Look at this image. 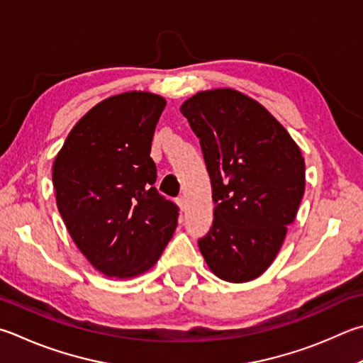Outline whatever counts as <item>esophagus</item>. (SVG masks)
<instances>
[{"label":"esophagus","mask_w":363,"mask_h":363,"mask_svg":"<svg viewBox=\"0 0 363 363\" xmlns=\"http://www.w3.org/2000/svg\"><path fill=\"white\" fill-rule=\"evenodd\" d=\"M176 201H177V204H179L181 211H186V209H187V200H186V196L179 195V196H177V199H176Z\"/></svg>","instance_id":"34e87169"}]
</instances>
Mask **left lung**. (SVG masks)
I'll list each match as a JSON object with an SVG mask.
<instances>
[{
	"label": "left lung",
	"instance_id": "left-lung-1",
	"mask_svg": "<svg viewBox=\"0 0 363 363\" xmlns=\"http://www.w3.org/2000/svg\"><path fill=\"white\" fill-rule=\"evenodd\" d=\"M200 140L213 187L214 220L199 240L220 279L246 282L272 265L305 192V160L287 130L232 89L200 91L182 104Z\"/></svg>",
	"mask_w": 363,
	"mask_h": 363
}]
</instances>
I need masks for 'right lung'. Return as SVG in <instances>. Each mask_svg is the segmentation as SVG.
I'll return each instance as SVG.
<instances>
[{
  "instance_id": "right-lung-1",
  "label": "right lung",
  "mask_w": 363,
  "mask_h": 363,
  "mask_svg": "<svg viewBox=\"0 0 363 363\" xmlns=\"http://www.w3.org/2000/svg\"><path fill=\"white\" fill-rule=\"evenodd\" d=\"M167 101L127 91L79 121L52 168L57 208L79 250L109 278L154 265L173 236L179 208L154 187V131Z\"/></svg>"
}]
</instances>
